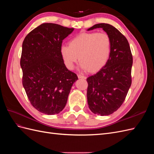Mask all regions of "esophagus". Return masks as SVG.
<instances>
[{
	"label": "esophagus",
	"mask_w": 154,
	"mask_h": 154,
	"mask_svg": "<svg viewBox=\"0 0 154 154\" xmlns=\"http://www.w3.org/2000/svg\"><path fill=\"white\" fill-rule=\"evenodd\" d=\"M78 78H80V79H86V78H87L85 76L81 75V74H78Z\"/></svg>",
	"instance_id": "obj_1"
}]
</instances>
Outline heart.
Returning <instances> with one entry per match:
<instances>
[{
  "mask_svg": "<svg viewBox=\"0 0 154 154\" xmlns=\"http://www.w3.org/2000/svg\"><path fill=\"white\" fill-rule=\"evenodd\" d=\"M111 40L105 32H82L69 41V45L60 47V53L65 66L74 67L79 57L81 67L89 72H96L103 68L110 57Z\"/></svg>",
  "mask_w": 154,
  "mask_h": 154,
  "instance_id": "heart-1",
  "label": "heart"
}]
</instances>
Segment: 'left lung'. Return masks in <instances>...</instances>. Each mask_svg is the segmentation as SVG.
Returning a JSON list of instances; mask_svg holds the SVG:
<instances>
[{
	"label": "left lung",
	"mask_w": 154,
	"mask_h": 154,
	"mask_svg": "<svg viewBox=\"0 0 154 154\" xmlns=\"http://www.w3.org/2000/svg\"><path fill=\"white\" fill-rule=\"evenodd\" d=\"M102 28L110 36L111 51L105 66L87 78V101L93 113L108 116L122 106L132 84L133 58L128 42L117 29L101 23L88 31Z\"/></svg>",
	"instance_id": "1"
}]
</instances>
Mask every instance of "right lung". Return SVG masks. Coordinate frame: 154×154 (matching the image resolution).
<instances>
[{"label": "right lung", "instance_id": "right-lung-1", "mask_svg": "<svg viewBox=\"0 0 154 154\" xmlns=\"http://www.w3.org/2000/svg\"><path fill=\"white\" fill-rule=\"evenodd\" d=\"M73 30L44 23L29 32L22 43V85L31 104L42 113H60L78 79L65 66L60 53L63 40Z\"/></svg>", "mask_w": 154, "mask_h": 154}]
</instances>
